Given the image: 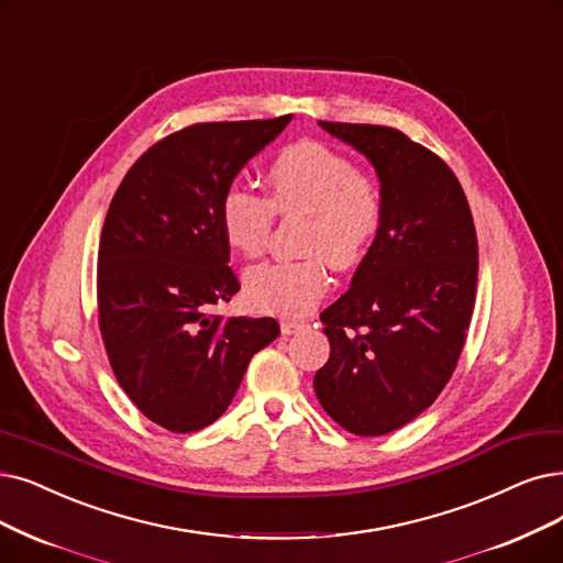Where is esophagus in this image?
I'll use <instances>...</instances> for the list:
<instances>
[{
	"instance_id": "esophagus-1",
	"label": "esophagus",
	"mask_w": 563,
	"mask_h": 563,
	"mask_svg": "<svg viewBox=\"0 0 563 563\" xmlns=\"http://www.w3.org/2000/svg\"><path fill=\"white\" fill-rule=\"evenodd\" d=\"M309 328L307 321H300V319H282V332L284 334H298L300 330Z\"/></svg>"
}]
</instances>
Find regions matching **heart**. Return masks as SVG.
Instances as JSON below:
<instances>
[{"instance_id":"b5f03b06","label":"heart","mask_w":563,"mask_h":563,"mask_svg":"<svg viewBox=\"0 0 563 563\" xmlns=\"http://www.w3.org/2000/svg\"><path fill=\"white\" fill-rule=\"evenodd\" d=\"M269 203L240 185L221 198V231L244 256H258L275 213L307 217L300 261L261 263L246 273L250 300L265 311L298 317L330 286V267H351L378 235L384 203L378 189L344 154L302 141L284 147L267 173Z\"/></svg>"}]
</instances>
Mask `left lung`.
Wrapping results in <instances>:
<instances>
[{
	"instance_id": "left-lung-1",
	"label": "left lung",
	"mask_w": 563,
	"mask_h": 563,
	"mask_svg": "<svg viewBox=\"0 0 563 563\" xmlns=\"http://www.w3.org/2000/svg\"><path fill=\"white\" fill-rule=\"evenodd\" d=\"M374 166L384 219L351 288L323 313L313 390L357 437L399 430L453 376L476 302L478 242L455 173L401 131L319 122Z\"/></svg>"
}]
</instances>
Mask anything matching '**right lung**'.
I'll return each instance as SVG.
<instances>
[{"label":"right lung","instance_id":"obj_1","mask_svg":"<svg viewBox=\"0 0 563 563\" xmlns=\"http://www.w3.org/2000/svg\"><path fill=\"white\" fill-rule=\"evenodd\" d=\"M290 118L177 131L129 168L110 200L97 265L101 336L122 390L170 432L212 424L254 353L279 334L275 319L210 309L240 290L221 198Z\"/></svg>","mask_w":563,"mask_h":563}]
</instances>
